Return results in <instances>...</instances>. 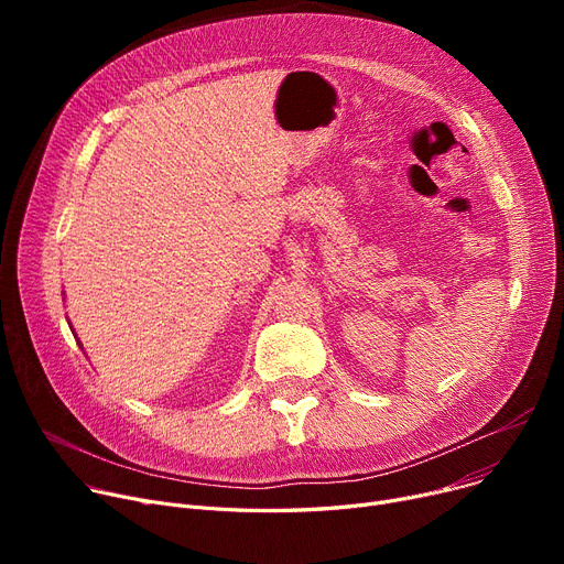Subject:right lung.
I'll return each instance as SVG.
<instances>
[{"label":"right lung","mask_w":564,"mask_h":564,"mask_svg":"<svg viewBox=\"0 0 564 564\" xmlns=\"http://www.w3.org/2000/svg\"><path fill=\"white\" fill-rule=\"evenodd\" d=\"M77 343H79V340H77ZM79 345H82V343H79Z\"/></svg>","instance_id":"right-lung-1"}]
</instances>
